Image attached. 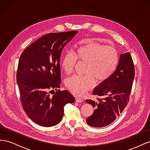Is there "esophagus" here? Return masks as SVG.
Returning a JSON list of instances; mask_svg holds the SVG:
<instances>
[{"mask_svg":"<svg viewBox=\"0 0 150 150\" xmlns=\"http://www.w3.org/2000/svg\"><path fill=\"white\" fill-rule=\"evenodd\" d=\"M75 98H76V101L77 103H82L83 101V99L79 98L78 96H76Z\"/></svg>","mask_w":150,"mask_h":150,"instance_id":"1","label":"esophagus"}]
</instances>
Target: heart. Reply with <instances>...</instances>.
<instances>
[{
    "label": "heart",
    "instance_id": "heart-1",
    "mask_svg": "<svg viewBox=\"0 0 150 150\" xmlns=\"http://www.w3.org/2000/svg\"><path fill=\"white\" fill-rule=\"evenodd\" d=\"M79 62L85 63L84 76H74L67 79L66 87L78 96L84 94L95 84L107 80L112 74L118 63V55L112 46H104L95 42L84 40L75 53L67 52L62 59L61 67L69 75Z\"/></svg>",
    "mask_w": 150,
    "mask_h": 150
}]
</instances>
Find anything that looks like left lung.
<instances>
[{
    "mask_svg": "<svg viewBox=\"0 0 150 150\" xmlns=\"http://www.w3.org/2000/svg\"><path fill=\"white\" fill-rule=\"evenodd\" d=\"M134 78L132 57L129 52L121 54L115 71L93 90V94L101 98L96 101L86 100L95 109L93 114L86 119L88 125L102 128L112 123L120 115L129 101Z\"/></svg>",
    "mask_w": 150,
    "mask_h": 150,
    "instance_id": "1",
    "label": "left lung"
}]
</instances>
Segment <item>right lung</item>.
Returning a JSON list of instances; mask_svg holds the SVG:
<instances>
[{
  "mask_svg": "<svg viewBox=\"0 0 150 150\" xmlns=\"http://www.w3.org/2000/svg\"><path fill=\"white\" fill-rule=\"evenodd\" d=\"M78 31L49 33L27 47L19 58L17 83L26 115L44 127L61 121L64 107L75 98L67 90L60 91V57L63 48ZM55 89L51 96L49 93Z\"/></svg>",
  "mask_w": 150,
  "mask_h": 150,
  "instance_id": "add662e5",
  "label": "right lung"
}]
</instances>
